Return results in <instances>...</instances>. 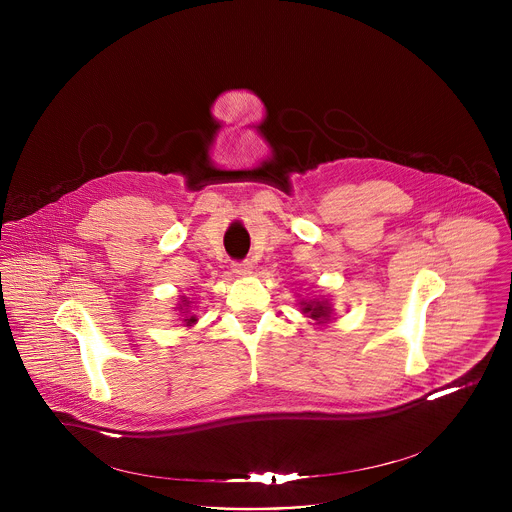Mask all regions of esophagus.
<instances>
[{
    "label": "esophagus",
    "instance_id": "obj_1",
    "mask_svg": "<svg viewBox=\"0 0 512 512\" xmlns=\"http://www.w3.org/2000/svg\"><path fill=\"white\" fill-rule=\"evenodd\" d=\"M251 267H253V263H251L249 259H245V261H235V263H233V273H237V275H247V273H251Z\"/></svg>",
    "mask_w": 512,
    "mask_h": 512
}]
</instances>
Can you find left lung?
<instances>
[{"instance_id":"obj_1","label":"left lung","mask_w":512,"mask_h":512,"mask_svg":"<svg viewBox=\"0 0 512 512\" xmlns=\"http://www.w3.org/2000/svg\"><path fill=\"white\" fill-rule=\"evenodd\" d=\"M302 306H304L302 308L304 314H308L314 320H328L330 316V308L326 302H304Z\"/></svg>"}]
</instances>
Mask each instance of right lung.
Listing matches in <instances>:
<instances>
[{
  "label": "right lung",
  "instance_id": "right-lung-1",
  "mask_svg": "<svg viewBox=\"0 0 512 512\" xmlns=\"http://www.w3.org/2000/svg\"><path fill=\"white\" fill-rule=\"evenodd\" d=\"M180 310H182V308H180ZM182 314H184V312H182ZM184 322H186V326H190V324H194L196 320H194V316H192V318H188V320H184Z\"/></svg>",
  "mask_w": 512,
  "mask_h": 512
}]
</instances>
